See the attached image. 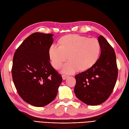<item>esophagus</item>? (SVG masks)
Here are the masks:
<instances>
[{
	"mask_svg": "<svg viewBox=\"0 0 129 129\" xmlns=\"http://www.w3.org/2000/svg\"><path fill=\"white\" fill-rule=\"evenodd\" d=\"M68 77V76L67 75H62V78L63 80H65V79H67Z\"/></svg>",
	"mask_w": 129,
	"mask_h": 129,
	"instance_id": "obj_1",
	"label": "esophagus"
}]
</instances>
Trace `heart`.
I'll use <instances>...</instances> for the list:
<instances>
[{
  "mask_svg": "<svg viewBox=\"0 0 129 129\" xmlns=\"http://www.w3.org/2000/svg\"><path fill=\"white\" fill-rule=\"evenodd\" d=\"M59 47L52 46L48 51L51 63L55 70L64 64L62 73L72 74L84 72L93 67L100 52V44L96 39L88 38L78 34H68L58 41Z\"/></svg>",
  "mask_w": 129,
  "mask_h": 129,
  "instance_id": "1",
  "label": "heart"
}]
</instances>
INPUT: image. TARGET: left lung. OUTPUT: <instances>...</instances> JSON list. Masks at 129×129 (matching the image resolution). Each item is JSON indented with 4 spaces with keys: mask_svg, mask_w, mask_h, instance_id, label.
<instances>
[{
    "mask_svg": "<svg viewBox=\"0 0 129 129\" xmlns=\"http://www.w3.org/2000/svg\"><path fill=\"white\" fill-rule=\"evenodd\" d=\"M100 57L93 67L75 76L76 96L88 105L102 104L110 97L116 83L118 67L113 48L103 36L98 37Z\"/></svg>",
    "mask_w": 129,
    "mask_h": 129,
    "instance_id": "left-lung-1",
    "label": "left lung"
}]
</instances>
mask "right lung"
I'll return each mask as SVG.
<instances>
[{
    "label": "right lung",
    "mask_w": 129,
    "mask_h": 129,
    "mask_svg": "<svg viewBox=\"0 0 129 129\" xmlns=\"http://www.w3.org/2000/svg\"><path fill=\"white\" fill-rule=\"evenodd\" d=\"M52 34L34 33L17 48L12 76L20 97L28 104L43 107L54 100L62 78L49 61Z\"/></svg>",
    "instance_id": "1"
}]
</instances>
